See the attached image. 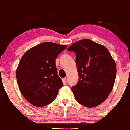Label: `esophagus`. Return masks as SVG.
Returning <instances> with one entry per match:
<instances>
[{
  "mask_svg": "<svg viewBox=\"0 0 130 130\" xmlns=\"http://www.w3.org/2000/svg\"><path fill=\"white\" fill-rule=\"evenodd\" d=\"M63 80V84L64 85H66V83H67V79H66V78H64V79H63V80Z\"/></svg>",
  "mask_w": 130,
  "mask_h": 130,
  "instance_id": "1",
  "label": "esophagus"
}]
</instances>
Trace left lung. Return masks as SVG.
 I'll return each instance as SVG.
<instances>
[{"mask_svg": "<svg viewBox=\"0 0 130 130\" xmlns=\"http://www.w3.org/2000/svg\"><path fill=\"white\" fill-rule=\"evenodd\" d=\"M67 50L76 56L79 78L72 87L76 100L88 108L99 105L113 89L117 73L114 60L106 47L89 39L74 42Z\"/></svg>", "mask_w": 130, "mask_h": 130, "instance_id": "obj_1", "label": "left lung"}]
</instances>
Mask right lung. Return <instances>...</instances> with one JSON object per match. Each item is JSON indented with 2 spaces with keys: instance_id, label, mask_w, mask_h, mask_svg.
<instances>
[{
  "instance_id": "1",
  "label": "right lung",
  "mask_w": 130,
  "mask_h": 130,
  "mask_svg": "<svg viewBox=\"0 0 130 130\" xmlns=\"http://www.w3.org/2000/svg\"><path fill=\"white\" fill-rule=\"evenodd\" d=\"M67 47L45 42L26 51L16 71L21 93L34 106L41 107L56 99L63 82L57 74L56 59Z\"/></svg>"
}]
</instances>
